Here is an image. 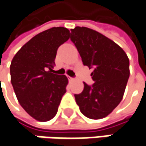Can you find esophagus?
I'll list each match as a JSON object with an SVG mask.
<instances>
[{"label":"esophagus","instance_id":"1","mask_svg":"<svg viewBox=\"0 0 146 146\" xmlns=\"http://www.w3.org/2000/svg\"><path fill=\"white\" fill-rule=\"evenodd\" d=\"M67 77L68 79H69V80H74V78H72V77H71V76H68Z\"/></svg>","mask_w":146,"mask_h":146}]
</instances>
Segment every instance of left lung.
<instances>
[{
  "mask_svg": "<svg viewBox=\"0 0 146 146\" xmlns=\"http://www.w3.org/2000/svg\"><path fill=\"white\" fill-rule=\"evenodd\" d=\"M70 31L83 64L94 69L90 74L94 84L84 82L83 91L75 95L76 104L87 118L102 119L123 98L130 76L129 58L120 46L95 30L76 26Z\"/></svg>",
  "mask_w": 146,
  "mask_h": 146,
  "instance_id": "1",
  "label": "left lung"
}]
</instances>
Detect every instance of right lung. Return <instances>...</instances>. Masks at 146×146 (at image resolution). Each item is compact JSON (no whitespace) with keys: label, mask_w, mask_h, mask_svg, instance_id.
<instances>
[{"label":"right lung","mask_w":146,"mask_h":146,"mask_svg":"<svg viewBox=\"0 0 146 146\" xmlns=\"http://www.w3.org/2000/svg\"><path fill=\"white\" fill-rule=\"evenodd\" d=\"M70 38L65 27H53L31 38L13 57L11 81L20 105L35 120L55 117L68 79L51 73L57 49Z\"/></svg>","instance_id":"right-lung-1"}]
</instances>
